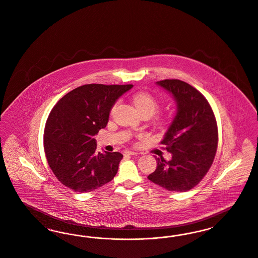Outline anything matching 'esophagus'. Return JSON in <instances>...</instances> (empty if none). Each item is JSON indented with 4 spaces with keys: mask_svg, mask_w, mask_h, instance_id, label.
I'll return each instance as SVG.
<instances>
[{
    "mask_svg": "<svg viewBox=\"0 0 258 258\" xmlns=\"http://www.w3.org/2000/svg\"><path fill=\"white\" fill-rule=\"evenodd\" d=\"M123 154H124V155H136L137 152L132 151V150H124V151H123Z\"/></svg>",
    "mask_w": 258,
    "mask_h": 258,
    "instance_id": "obj_1",
    "label": "esophagus"
}]
</instances>
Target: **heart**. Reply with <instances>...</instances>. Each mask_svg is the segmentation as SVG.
I'll return each instance as SVG.
<instances>
[{
	"instance_id": "b5f03b06",
	"label": "heart",
	"mask_w": 258,
	"mask_h": 258,
	"mask_svg": "<svg viewBox=\"0 0 258 258\" xmlns=\"http://www.w3.org/2000/svg\"><path fill=\"white\" fill-rule=\"evenodd\" d=\"M133 104L136 109L143 115L148 114L149 116L153 115L159 108L158 100L148 91H139L133 95ZM116 107V103L111 107L110 112H112Z\"/></svg>"
}]
</instances>
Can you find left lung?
<instances>
[{
  "instance_id": "1",
  "label": "left lung",
  "mask_w": 258,
  "mask_h": 258,
  "mask_svg": "<svg viewBox=\"0 0 258 258\" xmlns=\"http://www.w3.org/2000/svg\"><path fill=\"white\" fill-rule=\"evenodd\" d=\"M176 99V116L160 145L172 153L166 161L156 157L157 167L148 178L169 191H187L207 175L217 153L218 130L214 110L205 96L179 80L157 82Z\"/></svg>"
}]
</instances>
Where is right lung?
Masks as SVG:
<instances>
[{
  "label": "right lung",
  "mask_w": 258,
  "mask_h": 258,
  "mask_svg": "<svg viewBox=\"0 0 258 258\" xmlns=\"http://www.w3.org/2000/svg\"><path fill=\"white\" fill-rule=\"evenodd\" d=\"M132 84H84L63 96L44 126L43 149L57 179L75 192H90L109 182L123 155L96 152L95 137L109 110Z\"/></svg>",
  "instance_id": "right-lung-1"
}]
</instances>
